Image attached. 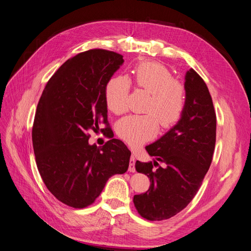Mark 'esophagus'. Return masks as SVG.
Masks as SVG:
<instances>
[{
  "label": "esophagus",
  "instance_id": "34e87169",
  "mask_svg": "<svg viewBox=\"0 0 251 251\" xmlns=\"http://www.w3.org/2000/svg\"><path fill=\"white\" fill-rule=\"evenodd\" d=\"M128 171L134 173L135 172V157L132 156L130 159V165H128Z\"/></svg>",
  "mask_w": 251,
  "mask_h": 251
}]
</instances>
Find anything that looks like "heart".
I'll list each match as a JSON object with an SVG mask.
<instances>
[{
  "label": "heart",
  "mask_w": 251,
  "mask_h": 251,
  "mask_svg": "<svg viewBox=\"0 0 251 251\" xmlns=\"http://www.w3.org/2000/svg\"><path fill=\"white\" fill-rule=\"evenodd\" d=\"M132 80L136 87L146 90L150 98L143 115H130L117 125V135L131 146L151 139L157 134L159 124L163 127L175 125L180 119L185 105V89L174 79L168 68L155 62L139 64L132 71ZM130 82L124 76L109 80L105 88L108 108L119 115L127 109Z\"/></svg>",
  "instance_id": "heart-1"
}]
</instances>
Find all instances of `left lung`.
Segmentation results:
<instances>
[{
    "instance_id": "obj_1",
    "label": "left lung",
    "mask_w": 251,
    "mask_h": 251,
    "mask_svg": "<svg viewBox=\"0 0 251 251\" xmlns=\"http://www.w3.org/2000/svg\"><path fill=\"white\" fill-rule=\"evenodd\" d=\"M184 89L185 105L178 123L146 147L153 161L135 164L136 171L150 178L151 185L133 201L140 216L150 221L170 219L184 209L199 191L212 160L217 118L208 88L189 69Z\"/></svg>"
}]
</instances>
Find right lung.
Wrapping results in <instances>:
<instances>
[{"instance_id": "obj_1", "label": "right lung", "mask_w": 251, "mask_h": 251, "mask_svg": "<svg viewBox=\"0 0 251 251\" xmlns=\"http://www.w3.org/2000/svg\"><path fill=\"white\" fill-rule=\"evenodd\" d=\"M116 52L92 49L68 59L49 79L36 108L32 143L37 170L57 200L74 208L92 204L110 177L127 171L131 151L111 138L89 143V132L108 125L105 88L124 64Z\"/></svg>"}]
</instances>
